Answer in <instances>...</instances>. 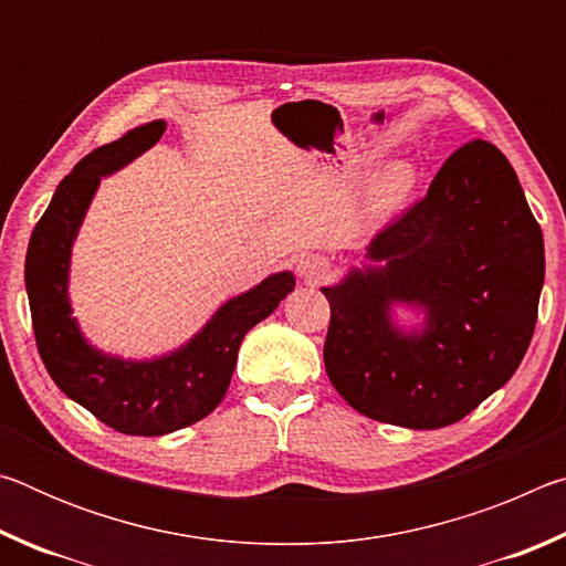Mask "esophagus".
<instances>
[{
    "label": "esophagus",
    "instance_id": "34e87169",
    "mask_svg": "<svg viewBox=\"0 0 566 566\" xmlns=\"http://www.w3.org/2000/svg\"><path fill=\"white\" fill-rule=\"evenodd\" d=\"M332 272V264L327 256L322 254H302L300 260H296V274L302 276L306 284H319L329 276Z\"/></svg>",
    "mask_w": 566,
    "mask_h": 566
}]
</instances>
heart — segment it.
<instances>
[{
  "label": "heart",
  "instance_id": "1",
  "mask_svg": "<svg viewBox=\"0 0 566 566\" xmlns=\"http://www.w3.org/2000/svg\"><path fill=\"white\" fill-rule=\"evenodd\" d=\"M417 187V171L407 161H395L389 165L375 181L371 189V202L379 212H395L411 197Z\"/></svg>",
  "mask_w": 566,
  "mask_h": 566
}]
</instances>
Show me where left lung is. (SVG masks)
I'll use <instances>...</instances> for the list:
<instances>
[{
  "label": "left lung",
  "mask_w": 566,
  "mask_h": 566,
  "mask_svg": "<svg viewBox=\"0 0 566 566\" xmlns=\"http://www.w3.org/2000/svg\"><path fill=\"white\" fill-rule=\"evenodd\" d=\"M542 284L544 239L520 179L490 142H469L427 197L371 239L361 266L322 286L329 381L369 419L454 424L520 367ZM395 305L426 322L399 328Z\"/></svg>",
  "instance_id": "left-lung-1"
}]
</instances>
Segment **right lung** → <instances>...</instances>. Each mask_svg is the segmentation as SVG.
<instances>
[{
  "mask_svg": "<svg viewBox=\"0 0 566 566\" xmlns=\"http://www.w3.org/2000/svg\"><path fill=\"white\" fill-rule=\"evenodd\" d=\"M167 129L155 119L90 151L66 175L36 222L24 262L36 347L54 385L122 434L161 437L205 419L224 399L244 334L294 290L290 270L227 300L195 337L155 359H124L94 347L72 317V247L102 177L155 147Z\"/></svg>",
  "mask_w": 566,
  "mask_h": 566,
  "instance_id": "add662e5",
  "label": "right lung"
}]
</instances>
